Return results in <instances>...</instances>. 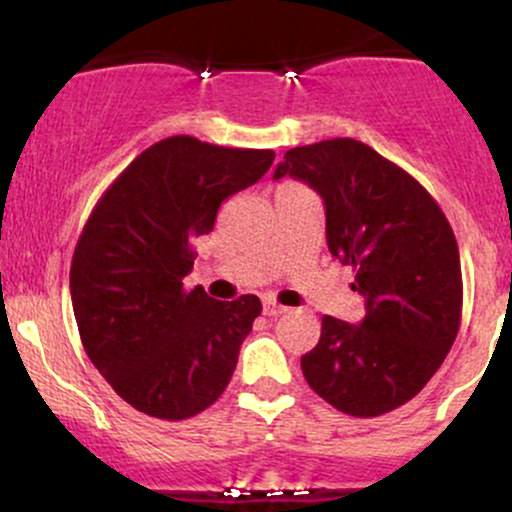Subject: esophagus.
<instances>
[{"label":"esophagus","instance_id":"esophagus-1","mask_svg":"<svg viewBox=\"0 0 512 512\" xmlns=\"http://www.w3.org/2000/svg\"><path fill=\"white\" fill-rule=\"evenodd\" d=\"M286 313V308L284 305H279L276 301H264V315L267 317H279V315H284Z\"/></svg>","mask_w":512,"mask_h":512}]
</instances>
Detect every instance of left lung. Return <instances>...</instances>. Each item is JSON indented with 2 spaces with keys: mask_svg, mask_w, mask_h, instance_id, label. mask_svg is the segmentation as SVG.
Instances as JSON below:
<instances>
[{
  "mask_svg": "<svg viewBox=\"0 0 512 512\" xmlns=\"http://www.w3.org/2000/svg\"><path fill=\"white\" fill-rule=\"evenodd\" d=\"M308 182L325 202L327 248L356 269L361 325L322 317L305 380L349 416L387 414L424 390L462 320L455 233L419 180L356 139L286 151L274 180Z\"/></svg>",
  "mask_w": 512,
  "mask_h": 512,
  "instance_id": "obj_1",
  "label": "left lung"
}]
</instances>
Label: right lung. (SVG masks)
I'll list each match as a JSON object with an SVG mask.
<instances>
[{
    "mask_svg": "<svg viewBox=\"0 0 512 512\" xmlns=\"http://www.w3.org/2000/svg\"><path fill=\"white\" fill-rule=\"evenodd\" d=\"M269 149H228L178 134L142 151L88 216L72 257L69 291L81 344L110 387L154 419H190L231 383L260 298L214 301L182 279L192 240L216 211L255 185Z\"/></svg>",
    "mask_w": 512,
    "mask_h": 512,
    "instance_id": "right-lung-1",
    "label": "right lung"
}]
</instances>
